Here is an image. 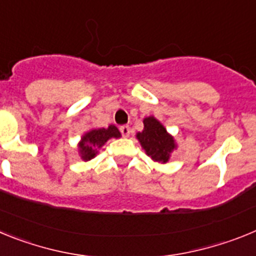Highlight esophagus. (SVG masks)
Returning a JSON list of instances; mask_svg holds the SVG:
<instances>
[{"label": "esophagus", "instance_id": "34e87169", "mask_svg": "<svg viewBox=\"0 0 256 256\" xmlns=\"http://www.w3.org/2000/svg\"><path fill=\"white\" fill-rule=\"evenodd\" d=\"M120 132H122V134L124 136V137H130V126H120Z\"/></svg>", "mask_w": 256, "mask_h": 256}]
</instances>
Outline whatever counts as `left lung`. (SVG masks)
Segmentation results:
<instances>
[{"label": "left lung", "instance_id": "8db88e82", "mask_svg": "<svg viewBox=\"0 0 256 256\" xmlns=\"http://www.w3.org/2000/svg\"><path fill=\"white\" fill-rule=\"evenodd\" d=\"M136 138L138 140L146 155L159 164L169 162L172 152L177 150V142L173 136L152 115L144 118V130L137 133Z\"/></svg>", "mask_w": 256, "mask_h": 256}]
</instances>
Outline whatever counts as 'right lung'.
<instances>
[{"mask_svg": "<svg viewBox=\"0 0 256 256\" xmlns=\"http://www.w3.org/2000/svg\"><path fill=\"white\" fill-rule=\"evenodd\" d=\"M116 126L110 124L108 128H94L86 132L78 142V154L84 162H90L98 154V150L112 138H120Z\"/></svg>", "mask_w": 256, "mask_h": 256, "instance_id": "1", "label": "right lung"}]
</instances>
